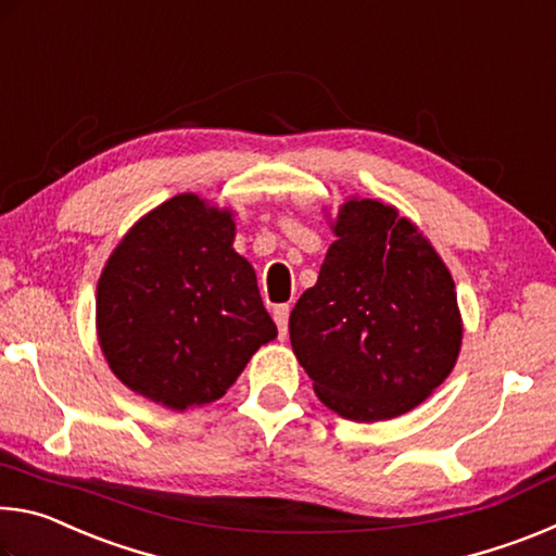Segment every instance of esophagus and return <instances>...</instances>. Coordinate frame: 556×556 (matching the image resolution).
I'll return each mask as SVG.
<instances>
[{
	"label": "esophagus",
	"instance_id": "esophagus-1",
	"mask_svg": "<svg viewBox=\"0 0 556 556\" xmlns=\"http://www.w3.org/2000/svg\"><path fill=\"white\" fill-rule=\"evenodd\" d=\"M289 304H279L275 306V321H277V328H279V338L287 336V326H289Z\"/></svg>",
	"mask_w": 556,
	"mask_h": 556
}]
</instances>
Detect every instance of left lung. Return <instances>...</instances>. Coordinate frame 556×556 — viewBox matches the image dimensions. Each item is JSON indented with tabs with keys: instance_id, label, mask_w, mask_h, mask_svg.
<instances>
[{
	"instance_id": "1",
	"label": "left lung",
	"mask_w": 556,
	"mask_h": 556,
	"mask_svg": "<svg viewBox=\"0 0 556 556\" xmlns=\"http://www.w3.org/2000/svg\"><path fill=\"white\" fill-rule=\"evenodd\" d=\"M328 225L336 240L289 316L291 348L328 409L353 421L400 417L458 361L454 277L390 203L351 195Z\"/></svg>"
}]
</instances>
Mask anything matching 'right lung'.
Instances as JSON below:
<instances>
[{
    "mask_svg": "<svg viewBox=\"0 0 556 556\" xmlns=\"http://www.w3.org/2000/svg\"><path fill=\"white\" fill-rule=\"evenodd\" d=\"M232 240L230 208L181 193L112 250L98 279V343L131 392L174 412L203 407L277 338L255 269Z\"/></svg>",
    "mask_w": 556,
    "mask_h": 556,
    "instance_id": "right-lung-1",
    "label": "right lung"
}]
</instances>
